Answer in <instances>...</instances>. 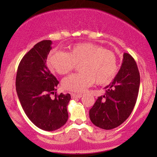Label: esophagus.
I'll list each match as a JSON object with an SVG mask.
<instances>
[{
	"label": "esophagus",
	"instance_id": "esophagus-1",
	"mask_svg": "<svg viewBox=\"0 0 157 157\" xmlns=\"http://www.w3.org/2000/svg\"><path fill=\"white\" fill-rule=\"evenodd\" d=\"M71 98H81V97H82V96H83L81 94H74V93L71 94Z\"/></svg>",
	"mask_w": 157,
	"mask_h": 157
}]
</instances>
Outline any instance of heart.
Wrapping results in <instances>:
<instances>
[{
    "label": "heart",
    "instance_id": "heart-1",
    "mask_svg": "<svg viewBox=\"0 0 157 157\" xmlns=\"http://www.w3.org/2000/svg\"><path fill=\"white\" fill-rule=\"evenodd\" d=\"M47 61L51 69L60 75L68 74L76 64H80V73L67 76L61 83L64 89L74 92L85 91L95 81L98 85L109 84L119 71L115 53L92 43L72 45L68 53L53 51Z\"/></svg>",
    "mask_w": 157,
    "mask_h": 157
}]
</instances>
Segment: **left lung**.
I'll list each match as a JSON object with an SVG mask.
<instances>
[{
  "mask_svg": "<svg viewBox=\"0 0 157 157\" xmlns=\"http://www.w3.org/2000/svg\"><path fill=\"white\" fill-rule=\"evenodd\" d=\"M140 75L136 61L130 54L124 53L121 68L106 94L98 97L89 110L92 123L103 129H112L124 123L132 113L136 102Z\"/></svg>",
  "mask_w": 157,
  "mask_h": 157,
  "instance_id": "obj_1",
  "label": "left lung"
}]
</instances>
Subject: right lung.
I'll return each instance as SVG.
<instances>
[{"label":"right lung","mask_w":157,"mask_h":157,"mask_svg":"<svg viewBox=\"0 0 157 157\" xmlns=\"http://www.w3.org/2000/svg\"><path fill=\"white\" fill-rule=\"evenodd\" d=\"M52 41L36 44L21 59L17 71L18 97L28 118L40 129L55 131L66 123L69 94H56L59 81L46 66ZM55 94V98L51 94Z\"/></svg>","instance_id":"right-lung-1"}]
</instances>
